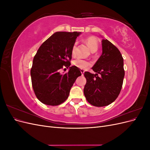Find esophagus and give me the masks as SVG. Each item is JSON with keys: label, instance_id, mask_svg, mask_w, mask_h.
<instances>
[{"label": "esophagus", "instance_id": "34e87169", "mask_svg": "<svg viewBox=\"0 0 150 150\" xmlns=\"http://www.w3.org/2000/svg\"><path fill=\"white\" fill-rule=\"evenodd\" d=\"M80 71H81V74H83L84 73V72H85V71H84V69H81V70H80Z\"/></svg>", "mask_w": 150, "mask_h": 150}]
</instances>
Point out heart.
<instances>
[{
    "label": "heart",
    "instance_id": "obj_1",
    "mask_svg": "<svg viewBox=\"0 0 150 150\" xmlns=\"http://www.w3.org/2000/svg\"><path fill=\"white\" fill-rule=\"evenodd\" d=\"M85 42L86 44H87L88 47L91 49V51L93 52L97 51L99 44H98V40L96 39V38L93 37V36L87 38L85 39ZM76 44L77 43L75 42L72 47L71 53L72 56H74L75 54ZM72 64H73L74 66L79 68V69H86V68H87L90 65V63L88 61L83 59L77 58L75 60L72 61Z\"/></svg>",
    "mask_w": 150,
    "mask_h": 150
}]
</instances>
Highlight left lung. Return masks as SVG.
Wrapping results in <instances>:
<instances>
[{
    "instance_id": "left-lung-1",
    "label": "left lung",
    "mask_w": 150,
    "mask_h": 150,
    "mask_svg": "<svg viewBox=\"0 0 150 150\" xmlns=\"http://www.w3.org/2000/svg\"><path fill=\"white\" fill-rule=\"evenodd\" d=\"M120 51L108 39L102 40V54L92 67L96 74L84 72L86 84L84 88L87 101L97 107L114 102L122 88L125 71ZM100 75L98 76V74Z\"/></svg>"
}]
</instances>
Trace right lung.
<instances>
[{
	"mask_svg": "<svg viewBox=\"0 0 150 150\" xmlns=\"http://www.w3.org/2000/svg\"><path fill=\"white\" fill-rule=\"evenodd\" d=\"M81 33L56 32L42 43L35 55L30 70L32 84L36 97L43 104L57 106L65 101L76 79L81 75L78 67L70 66L72 47ZM64 67L69 71L61 75L59 69Z\"/></svg>",
	"mask_w": 150,
	"mask_h": 150,
	"instance_id": "obj_1",
	"label": "right lung"
}]
</instances>
